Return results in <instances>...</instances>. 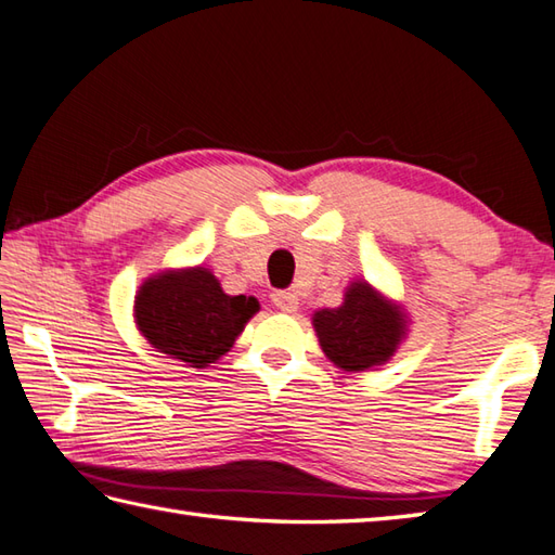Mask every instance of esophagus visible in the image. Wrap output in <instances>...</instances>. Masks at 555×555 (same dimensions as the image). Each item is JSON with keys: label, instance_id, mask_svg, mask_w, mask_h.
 Returning <instances> with one entry per match:
<instances>
[{"label": "esophagus", "instance_id": "obj_1", "mask_svg": "<svg viewBox=\"0 0 555 555\" xmlns=\"http://www.w3.org/2000/svg\"><path fill=\"white\" fill-rule=\"evenodd\" d=\"M271 300H274V306L284 312L298 310V296L293 291H276L274 296H271Z\"/></svg>", "mask_w": 555, "mask_h": 555}]
</instances>
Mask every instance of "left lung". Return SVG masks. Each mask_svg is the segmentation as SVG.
I'll return each instance as SVG.
<instances>
[{
	"label": "left lung",
	"mask_w": 555,
	"mask_h": 555,
	"mask_svg": "<svg viewBox=\"0 0 555 555\" xmlns=\"http://www.w3.org/2000/svg\"><path fill=\"white\" fill-rule=\"evenodd\" d=\"M324 356L346 373L383 365L406 336V314L367 281H353L339 308L312 314Z\"/></svg>",
	"instance_id": "8db88e82"
}]
</instances>
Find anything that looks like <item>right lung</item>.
Segmentation results:
<instances>
[{"instance_id": "right-lung-1", "label": "right lung", "mask_w": 555, "mask_h": 555, "mask_svg": "<svg viewBox=\"0 0 555 555\" xmlns=\"http://www.w3.org/2000/svg\"><path fill=\"white\" fill-rule=\"evenodd\" d=\"M257 310V298L228 296L204 267L160 271L134 298V320L146 341L190 367H206L231 351Z\"/></svg>"}]
</instances>
